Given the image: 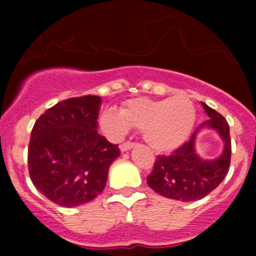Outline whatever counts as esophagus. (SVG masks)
<instances>
[{"label": "esophagus", "mask_w": 256, "mask_h": 256, "mask_svg": "<svg viewBox=\"0 0 256 256\" xmlns=\"http://www.w3.org/2000/svg\"><path fill=\"white\" fill-rule=\"evenodd\" d=\"M132 148H134L133 142H124V144H120V151L122 152H126V151H130Z\"/></svg>", "instance_id": "34e87169"}]
</instances>
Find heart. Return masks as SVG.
Returning a JSON list of instances; mask_svg holds the SVG:
<instances>
[{
  "label": "heart",
  "mask_w": 256,
  "mask_h": 256,
  "mask_svg": "<svg viewBox=\"0 0 256 256\" xmlns=\"http://www.w3.org/2000/svg\"><path fill=\"white\" fill-rule=\"evenodd\" d=\"M196 119L195 105L184 94L151 100L146 97L126 101L120 112L106 108L100 124L110 140H120L130 126L142 130L144 141L158 152H169L186 141Z\"/></svg>",
  "instance_id": "heart-1"
}]
</instances>
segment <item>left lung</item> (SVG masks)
I'll use <instances>...</instances> for the list:
<instances>
[{"instance_id": "obj_1", "label": "left lung", "mask_w": 256, "mask_h": 256, "mask_svg": "<svg viewBox=\"0 0 256 256\" xmlns=\"http://www.w3.org/2000/svg\"><path fill=\"white\" fill-rule=\"evenodd\" d=\"M209 119L198 126L191 138L173 151L172 155H159L148 177V184L156 194L180 201H195L209 195L222 183L230 169V126L224 116L201 102ZM208 126L218 132L225 148L214 160H201L194 151L196 134Z\"/></svg>"}]
</instances>
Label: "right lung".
I'll use <instances>...</instances> for the list:
<instances>
[{
  "label": "right lung",
  "instance_id": "right-lung-1",
  "mask_svg": "<svg viewBox=\"0 0 256 256\" xmlns=\"http://www.w3.org/2000/svg\"><path fill=\"white\" fill-rule=\"evenodd\" d=\"M100 96L73 97L50 108L36 122L28 168L36 188L52 202L74 208L104 191L118 144L98 134Z\"/></svg>",
  "mask_w": 256,
  "mask_h": 256
}]
</instances>
